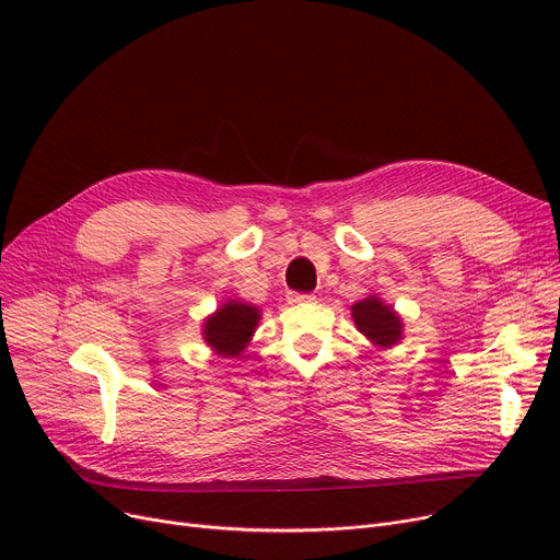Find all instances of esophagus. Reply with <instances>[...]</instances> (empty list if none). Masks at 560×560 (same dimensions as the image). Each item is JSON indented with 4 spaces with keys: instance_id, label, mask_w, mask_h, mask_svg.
Listing matches in <instances>:
<instances>
[{
    "instance_id": "34e87169",
    "label": "esophagus",
    "mask_w": 560,
    "mask_h": 560,
    "mask_svg": "<svg viewBox=\"0 0 560 560\" xmlns=\"http://www.w3.org/2000/svg\"><path fill=\"white\" fill-rule=\"evenodd\" d=\"M315 298L308 295V292H288V304H306L313 302Z\"/></svg>"
}]
</instances>
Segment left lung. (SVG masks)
<instances>
[{
  "label": "left lung",
  "mask_w": 560,
  "mask_h": 560,
  "mask_svg": "<svg viewBox=\"0 0 560 560\" xmlns=\"http://www.w3.org/2000/svg\"><path fill=\"white\" fill-rule=\"evenodd\" d=\"M357 329L376 347H393L401 340L404 325L393 306H386L376 295H370L351 306Z\"/></svg>",
  "instance_id": "obj_1"
}]
</instances>
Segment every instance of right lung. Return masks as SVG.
<instances>
[{
    "label": "right lung",
    "instance_id": "obj_1",
    "mask_svg": "<svg viewBox=\"0 0 560 560\" xmlns=\"http://www.w3.org/2000/svg\"><path fill=\"white\" fill-rule=\"evenodd\" d=\"M260 319V311L252 304L229 300L209 319L203 322V340L220 357H241V351L252 340Z\"/></svg>",
    "mask_w": 560,
    "mask_h": 560
}]
</instances>
